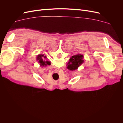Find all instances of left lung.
I'll use <instances>...</instances> for the list:
<instances>
[{
  "instance_id": "left-lung-1",
  "label": "left lung",
  "mask_w": 123,
  "mask_h": 123,
  "mask_svg": "<svg viewBox=\"0 0 123 123\" xmlns=\"http://www.w3.org/2000/svg\"><path fill=\"white\" fill-rule=\"evenodd\" d=\"M83 55L80 54L72 56L69 59L67 68L71 71L75 70L84 62V61L83 60Z\"/></svg>"
}]
</instances>
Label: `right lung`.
Instances as JSON below:
<instances>
[{"mask_svg":"<svg viewBox=\"0 0 123 123\" xmlns=\"http://www.w3.org/2000/svg\"><path fill=\"white\" fill-rule=\"evenodd\" d=\"M47 57L46 56H44L43 54H39L37 56V60L38 61V62L40 64V66L42 67H45L47 65H50V62L44 60V58H46Z\"/></svg>","mask_w":123,"mask_h":123,"instance_id":"add662e5","label":"right lung"}]
</instances>
